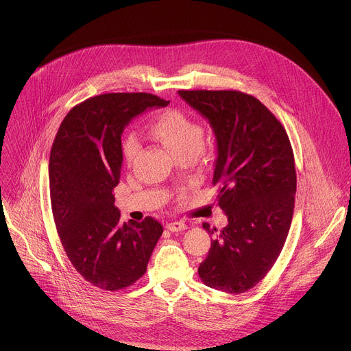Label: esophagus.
Here are the masks:
<instances>
[{
  "instance_id": "obj_1",
  "label": "esophagus",
  "mask_w": 351,
  "mask_h": 351,
  "mask_svg": "<svg viewBox=\"0 0 351 351\" xmlns=\"http://www.w3.org/2000/svg\"><path fill=\"white\" fill-rule=\"evenodd\" d=\"M167 229L171 230V232H183L187 229V225L184 222H180V221H176V222H169L167 225Z\"/></svg>"
}]
</instances>
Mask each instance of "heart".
Listing matches in <instances>:
<instances>
[{"label": "heart", "instance_id": "heart-1", "mask_svg": "<svg viewBox=\"0 0 351 351\" xmlns=\"http://www.w3.org/2000/svg\"><path fill=\"white\" fill-rule=\"evenodd\" d=\"M148 134L165 144L171 153L180 160H194L204 147V128L194 117L182 110H167L158 114L148 125ZM137 134L129 133L122 141V154L132 165L140 152Z\"/></svg>", "mask_w": 351, "mask_h": 351}]
</instances>
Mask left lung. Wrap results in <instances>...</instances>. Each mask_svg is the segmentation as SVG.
<instances>
[{
  "instance_id": "obj_1",
  "label": "left lung",
  "mask_w": 351,
  "mask_h": 351,
  "mask_svg": "<svg viewBox=\"0 0 351 351\" xmlns=\"http://www.w3.org/2000/svg\"><path fill=\"white\" fill-rule=\"evenodd\" d=\"M214 128L218 158L213 184L228 225L215 234L198 276L240 294L260 283L285 245L295 198L293 148L283 125L254 95L239 90H179Z\"/></svg>"
}]
</instances>
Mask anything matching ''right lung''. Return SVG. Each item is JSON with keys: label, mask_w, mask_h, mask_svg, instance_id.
Segmentation results:
<instances>
[{"label": "right lung", "mask_w": 351, "mask_h": 351, "mask_svg": "<svg viewBox=\"0 0 351 351\" xmlns=\"http://www.w3.org/2000/svg\"><path fill=\"white\" fill-rule=\"evenodd\" d=\"M169 101L149 93H107L76 104L49 154L51 210L73 268L95 287L117 291L147 271L162 225L145 217L119 222L114 189L121 176V136L129 121Z\"/></svg>", "instance_id": "1"}]
</instances>
